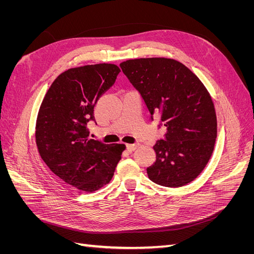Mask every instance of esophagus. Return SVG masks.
Segmentation results:
<instances>
[{"mask_svg":"<svg viewBox=\"0 0 254 254\" xmlns=\"http://www.w3.org/2000/svg\"><path fill=\"white\" fill-rule=\"evenodd\" d=\"M126 148H127V150H128L129 152H132V151H134V150L137 148V145H136V144H128V145L126 146Z\"/></svg>","mask_w":254,"mask_h":254,"instance_id":"34e87169","label":"esophagus"}]
</instances>
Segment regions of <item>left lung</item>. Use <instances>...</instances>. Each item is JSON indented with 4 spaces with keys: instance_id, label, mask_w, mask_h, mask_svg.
I'll return each instance as SVG.
<instances>
[{
    "instance_id": "left-lung-1",
    "label": "left lung",
    "mask_w": 254,
    "mask_h": 254,
    "mask_svg": "<svg viewBox=\"0 0 254 254\" xmlns=\"http://www.w3.org/2000/svg\"><path fill=\"white\" fill-rule=\"evenodd\" d=\"M140 92L150 112L161 113L164 140L153 149L157 160L148 178L160 186L179 188L195 180L212 156L217 136L214 103L204 84L175 59H129L120 64Z\"/></svg>"
}]
</instances>
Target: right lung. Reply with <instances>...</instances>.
<instances>
[{"label":"right lung","instance_id":"right-lung-1","mask_svg":"<svg viewBox=\"0 0 254 254\" xmlns=\"http://www.w3.org/2000/svg\"><path fill=\"white\" fill-rule=\"evenodd\" d=\"M121 72L111 64L72 67L53 81L36 121V144L44 163L58 179L92 193L108 184L125 150L89 137L87 123L94 106Z\"/></svg>","mask_w":254,"mask_h":254}]
</instances>
